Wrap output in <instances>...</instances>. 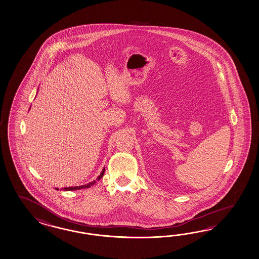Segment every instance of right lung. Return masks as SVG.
<instances>
[{"instance_id":"1","label":"right lung","mask_w":259,"mask_h":259,"mask_svg":"<svg viewBox=\"0 0 259 259\" xmlns=\"http://www.w3.org/2000/svg\"><path fill=\"white\" fill-rule=\"evenodd\" d=\"M104 173H105V168L102 170L101 173H100V175L97 177L96 181H99V180L101 179L102 177L104 176ZM96 181H94V182H92V183H87V184H85V185H80V186H74V187H64V188H63V191H76V190L85 189V188H89V187H91L92 185H94V184L96 183ZM55 189L59 190L58 188H55Z\"/></svg>"}]
</instances>
